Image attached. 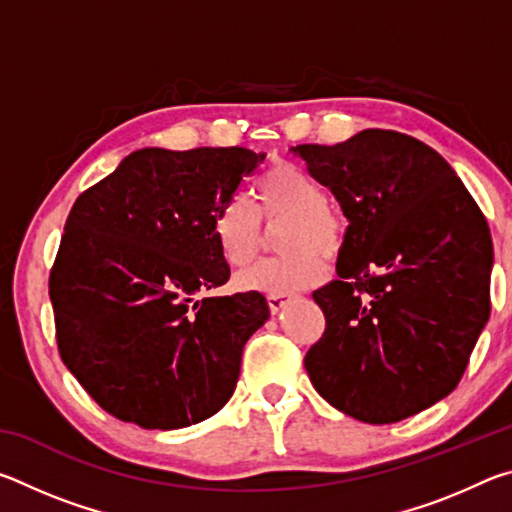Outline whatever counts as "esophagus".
<instances>
[{
    "label": "esophagus",
    "mask_w": 512,
    "mask_h": 512,
    "mask_svg": "<svg viewBox=\"0 0 512 512\" xmlns=\"http://www.w3.org/2000/svg\"><path fill=\"white\" fill-rule=\"evenodd\" d=\"M266 300H268V307H271L273 314H277V311L284 309V305H287L291 298L289 296H280V293H268Z\"/></svg>",
    "instance_id": "34e87169"
}]
</instances>
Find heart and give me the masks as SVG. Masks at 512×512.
Segmentation results:
<instances>
[{
    "label": "heart",
    "instance_id": "1",
    "mask_svg": "<svg viewBox=\"0 0 512 512\" xmlns=\"http://www.w3.org/2000/svg\"><path fill=\"white\" fill-rule=\"evenodd\" d=\"M257 201L235 196L214 214V239L230 266H248L262 246V219L284 223L280 250L284 257L264 259L237 277L246 291L287 293L314 287L325 275V257H336L345 246L343 216L325 203V189L298 164L280 162L257 183Z\"/></svg>",
    "mask_w": 512,
    "mask_h": 512
}]
</instances>
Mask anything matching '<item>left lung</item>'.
I'll return each instance as SVG.
<instances>
[{
	"mask_svg": "<svg viewBox=\"0 0 512 512\" xmlns=\"http://www.w3.org/2000/svg\"><path fill=\"white\" fill-rule=\"evenodd\" d=\"M348 219L336 273L314 291L325 332L305 357L320 397L370 424L400 422L454 391L490 318L492 239L443 155L366 128L300 144Z\"/></svg>",
	"mask_w": 512,
	"mask_h": 512,
	"instance_id": "obj_1",
	"label": "left lung"
}]
</instances>
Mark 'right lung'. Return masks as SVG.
Segmentation results:
<instances>
[{"mask_svg": "<svg viewBox=\"0 0 512 512\" xmlns=\"http://www.w3.org/2000/svg\"><path fill=\"white\" fill-rule=\"evenodd\" d=\"M266 153L140 149L76 198L49 298L58 352L103 411L144 429L212 418L235 393L241 352L271 311L228 282L214 214Z\"/></svg>", "mask_w": 512, "mask_h": 512, "instance_id": "obj_1", "label": "right lung"}]
</instances>
